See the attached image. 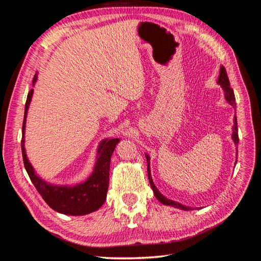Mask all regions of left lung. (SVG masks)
Masks as SVG:
<instances>
[{"label": "left lung", "instance_id": "left-lung-1", "mask_svg": "<svg viewBox=\"0 0 261 261\" xmlns=\"http://www.w3.org/2000/svg\"><path fill=\"white\" fill-rule=\"evenodd\" d=\"M218 84L222 87V89L224 91V97L225 100L230 103L233 108L236 107V102H235V96H234V91L230 87V81H228V77L226 74V70L224 68V66L220 67V74H219V78H218ZM232 139L234 141L235 145L239 144V129H238V120H236V116H234V125H233V134H232ZM146 159H147V171H148V178H149V183L150 186H151L153 194L155 196V198L159 200L161 203L165 204V206H172L174 208L180 209V210H194V208L188 207V206H184L177 201H173L171 199L165 198V197L159 192L153 183L152 177H151V173H150V156L146 153ZM236 163V162H235ZM198 209V208H197Z\"/></svg>", "mask_w": 261, "mask_h": 261}]
</instances>
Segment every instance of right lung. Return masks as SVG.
<instances>
[{"label":"right lung","mask_w":261,"mask_h":261,"mask_svg":"<svg viewBox=\"0 0 261 261\" xmlns=\"http://www.w3.org/2000/svg\"><path fill=\"white\" fill-rule=\"evenodd\" d=\"M38 74L35 75L33 86H35ZM34 89H31L27 96L25 106V115L22 122V138H21V152L22 160L28 175L37 188V191L42 196L44 201L49 206L63 215L68 216H85L98 210L105 203L109 187L110 175V161L111 155L120 139L111 138L103 139L98 146L97 159L91 175L84 183L76 184L75 186L67 185H53L46 183L41 177H39L35 172L33 165L29 162L25 149V128L28 108L33 98Z\"/></svg>","instance_id":"1"}]
</instances>
